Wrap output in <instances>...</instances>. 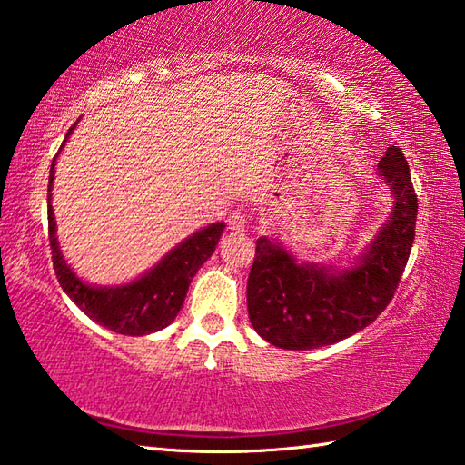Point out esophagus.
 I'll use <instances>...</instances> for the list:
<instances>
[{
	"label": "esophagus",
	"instance_id": "34e87169",
	"mask_svg": "<svg viewBox=\"0 0 465 465\" xmlns=\"http://www.w3.org/2000/svg\"><path fill=\"white\" fill-rule=\"evenodd\" d=\"M249 226V216L242 213V210H234V213L229 216V229L232 232H244Z\"/></svg>",
	"mask_w": 465,
	"mask_h": 465
}]
</instances>
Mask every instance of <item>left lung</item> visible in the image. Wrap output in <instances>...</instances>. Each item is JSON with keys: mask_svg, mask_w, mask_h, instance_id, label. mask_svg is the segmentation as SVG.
<instances>
[{"mask_svg": "<svg viewBox=\"0 0 465 465\" xmlns=\"http://www.w3.org/2000/svg\"><path fill=\"white\" fill-rule=\"evenodd\" d=\"M379 176L391 188L392 213L350 269L297 262L277 239H257L247 305L252 328L269 344L285 350L336 344L391 303L415 241L417 194L397 145L384 153Z\"/></svg>", "mask_w": 465, "mask_h": 465, "instance_id": "obj_1", "label": "left lung"}]
</instances>
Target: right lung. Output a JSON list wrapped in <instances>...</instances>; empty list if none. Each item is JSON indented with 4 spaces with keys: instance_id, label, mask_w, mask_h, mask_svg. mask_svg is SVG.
<instances>
[{
    "instance_id": "right-lung-1",
    "label": "right lung",
    "mask_w": 465,
    "mask_h": 465,
    "mask_svg": "<svg viewBox=\"0 0 465 465\" xmlns=\"http://www.w3.org/2000/svg\"><path fill=\"white\" fill-rule=\"evenodd\" d=\"M76 124L68 129L66 139ZM63 147L64 143L60 145V150ZM56 157L52 160L48 178V239L60 287L93 322L117 334L145 336L168 328L182 310L192 277L214 252L226 224L214 223L203 231H196L135 282L115 287L89 285L66 265L58 247L54 210L50 204Z\"/></svg>"
}]
</instances>
